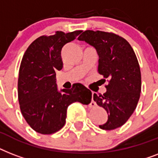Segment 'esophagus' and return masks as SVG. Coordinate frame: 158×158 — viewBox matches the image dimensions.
Listing matches in <instances>:
<instances>
[{
    "instance_id": "34e87169",
    "label": "esophagus",
    "mask_w": 158,
    "mask_h": 158,
    "mask_svg": "<svg viewBox=\"0 0 158 158\" xmlns=\"http://www.w3.org/2000/svg\"><path fill=\"white\" fill-rule=\"evenodd\" d=\"M90 105H91V106H96V103H95L94 102H92Z\"/></svg>"
}]
</instances>
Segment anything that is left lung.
<instances>
[{
  "mask_svg": "<svg viewBox=\"0 0 158 158\" xmlns=\"http://www.w3.org/2000/svg\"><path fill=\"white\" fill-rule=\"evenodd\" d=\"M78 40L96 49L98 71L109 82L103 95L94 94V102L108 114L107 121L99 127L111 130L122 126L135 111L141 93V72L135 52L125 38L112 33L86 30Z\"/></svg>",
  "mask_w": 158,
  "mask_h": 158,
  "instance_id": "1",
  "label": "left lung"
}]
</instances>
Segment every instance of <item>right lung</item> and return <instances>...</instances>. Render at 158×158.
<instances>
[{"label": "right lung", "mask_w": 158, "mask_h": 158, "mask_svg": "<svg viewBox=\"0 0 158 158\" xmlns=\"http://www.w3.org/2000/svg\"><path fill=\"white\" fill-rule=\"evenodd\" d=\"M77 30L42 36L33 41L21 60L18 98L22 115L30 127L42 135H51L65 124L67 108L74 102L88 104L92 93L81 84L70 89H57L56 71L63 67L61 50L81 33Z\"/></svg>", "instance_id": "1"}]
</instances>
